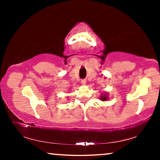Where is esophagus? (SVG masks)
<instances>
[{"instance_id": "esophagus-1", "label": "esophagus", "mask_w": 160, "mask_h": 160, "mask_svg": "<svg viewBox=\"0 0 160 160\" xmlns=\"http://www.w3.org/2000/svg\"><path fill=\"white\" fill-rule=\"evenodd\" d=\"M81 83L82 84V85H85V84L86 83V80H85V79H83V80H81Z\"/></svg>"}]
</instances>
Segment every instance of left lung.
<instances>
[{"label":"left lung","instance_id":"left-lung-1","mask_svg":"<svg viewBox=\"0 0 160 160\" xmlns=\"http://www.w3.org/2000/svg\"><path fill=\"white\" fill-rule=\"evenodd\" d=\"M108 98V96L106 95H103V96H102L101 97V99H102V101H105V100H107V98Z\"/></svg>","mask_w":160,"mask_h":160}]
</instances>
